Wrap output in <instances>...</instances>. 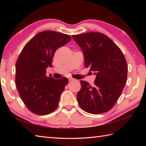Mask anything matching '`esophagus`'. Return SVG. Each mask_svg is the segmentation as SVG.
<instances>
[{
	"mask_svg": "<svg viewBox=\"0 0 146 146\" xmlns=\"http://www.w3.org/2000/svg\"><path fill=\"white\" fill-rule=\"evenodd\" d=\"M74 80H75V79L73 78H69V81H70V82H72V81H73Z\"/></svg>",
	"mask_w": 146,
	"mask_h": 146,
	"instance_id": "1",
	"label": "esophagus"
}]
</instances>
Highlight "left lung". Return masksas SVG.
Segmentation results:
<instances>
[{
  "label": "left lung",
  "mask_w": 146,
  "mask_h": 146,
  "mask_svg": "<svg viewBox=\"0 0 146 146\" xmlns=\"http://www.w3.org/2000/svg\"><path fill=\"white\" fill-rule=\"evenodd\" d=\"M83 51L85 66L96 75L94 85L80 81L77 100L82 109L92 114L110 110L125 85L127 64L123 52L112 40L100 33L73 35Z\"/></svg>",
  "instance_id": "1"
}]
</instances>
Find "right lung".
<instances>
[{"mask_svg": "<svg viewBox=\"0 0 146 146\" xmlns=\"http://www.w3.org/2000/svg\"><path fill=\"white\" fill-rule=\"evenodd\" d=\"M70 35L52 31L37 34L27 43L15 64V84L22 100L33 113L44 115L58 106L61 93L68 83L66 77L46 76L58 48L71 41Z\"/></svg>", "mask_w": 146, "mask_h": 146, "instance_id": "right-lung-1", "label": "right lung"}]
</instances>
